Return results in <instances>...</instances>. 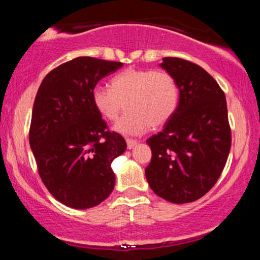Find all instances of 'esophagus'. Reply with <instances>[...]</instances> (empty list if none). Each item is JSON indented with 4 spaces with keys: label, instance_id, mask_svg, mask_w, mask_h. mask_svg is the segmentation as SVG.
Listing matches in <instances>:
<instances>
[{
    "label": "esophagus",
    "instance_id": "34e87169",
    "mask_svg": "<svg viewBox=\"0 0 260 260\" xmlns=\"http://www.w3.org/2000/svg\"><path fill=\"white\" fill-rule=\"evenodd\" d=\"M126 142H127V148L128 149H133L137 145V143H138L136 139H129V138L126 139Z\"/></svg>",
    "mask_w": 260,
    "mask_h": 260
}]
</instances>
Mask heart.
Segmentation results:
<instances>
[{"instance_id": "b5f03b06", "label": "heart", "mask_w": 260, "mask_h": 260, "mask_svg": "<svg viewBox=\"0 0 260 260\" xmlns=\"http://www.w3.org/2000/svg\"><path fill=\"white\" fill-rule=\"evenodd\" d=\"M110 88L92 89V106L101 117L113 121L124 103L127 111L113 124V129L123 136H138L149 127L162 126L180 103L177 80L164 70L127 68L112 77Z\"/></svg>"}]
</instances>
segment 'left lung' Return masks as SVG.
<instances>
[{
	"label": "left lung",
	"mask_w": 260,
	"mask_h": 260,
	"mask_svg": "<svg viewBox=\"0 0 260 260\" xmlns=\"http://www.w3.org/2000/svg\"><path fill=\"white\" fill-rule=\"evenodd\" d=\"M175 77L180 103L164 129L147 140L151 149L145 169L149 186L165 201L194 202L221 175L231 148L225 92L201 66L178 57L160 64Z\"/></svg>",
	"instance_id": "obj_1"
}]
</instances>
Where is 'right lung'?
Instances as JSON below:
<instances>
[{
	"label": "right lung",
	"mask_w": 260,
	"mask_h": 260,
	"mask_svg": "<svg viewBox=\"0 0 260 260\" xmlns=\"http://www.w3.org/2000/svg\"><path fill=\"white\" fill-rule=\"evenodd\" d=\"M122 64L77 57L53 68L39 86L29 143L45 187L70 208L96 207L115 187L111 162L127 144L94 109L91 90Z\"/></svg>",
	"instance_id": "1"
}]
</instances>
